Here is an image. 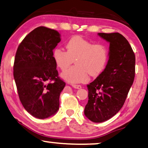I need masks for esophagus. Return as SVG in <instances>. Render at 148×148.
I'll return each instance as SVG.
<instances>
[{
  "instance_id": "obj_1",
  "label": "esophagus",
  "mask_w": 148,
  "mask_h": 148,
  "mask_svg": "<svg viewBox=\"0 0 148 148\" xmlns=\"http://www.w3.org/2000/svg\"><path fill=\"white\" fill-rule=\"evenodd\" d=\"M72 86L74 88H76V89H79V88H82V86L80 85V84H72Z\"/></svg>"
}]
</instances>
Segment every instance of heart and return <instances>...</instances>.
<instances>
[{
	"instance_id": "obj_1",
	"label": "heart",
	"mask_w": 148,
	"mask_h": 148,
	"mask_svg": "<svg viewBox=\"0 0 148 148\" xmlns=\"http://www.w3.org/2000/svg\"><path fill=\"white\" fill-rule=\"evenodd\" d=\"M67 51L57 47L53 57L57 66L62 71L66 70L75 60L76 66L62 74L63 79L70 83H80L89 79V74L97 76L102 72L109 60V50L101 43L92 41L76 35L66 42Z\"/></svg>"
}]
</instances>
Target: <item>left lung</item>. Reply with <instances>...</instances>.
<instances>
[{"mask_svg":"<svg viewBox=\"0 0 148 148\" xmlns=\"http://www.w3.org/2000/svg\"><path fill=\"white\" fill-rule=\"evenodd\" d=\"M98 34L110 42L109 60L105 70L87 84L84 115L93 123H103L116 114L125 103L135 78V56L122 34Z\"/></svg>","mask_w":148,"mask_h":148,"instance_id":"8db88e82","label":"left lung"}]
</instances>
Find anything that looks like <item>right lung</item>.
<instances>
[{"mask_svg": "<svg viewBox=\"0 0 148 148\" xmlns=\"http://www.w3.org/2000/svg\"><path fill=\"white\" fill-rule=\"evenodd\" d=\"M60 41L58 31L40 26L23 38L15 53L13 76L19 100L28 113L39 119L56 113L66 85L53 57Z\"/></svg>", "mask_w": 148, "mask_h": 148, "instance_id": "right-lung-1", "label": "right lung"}]
</instances>
